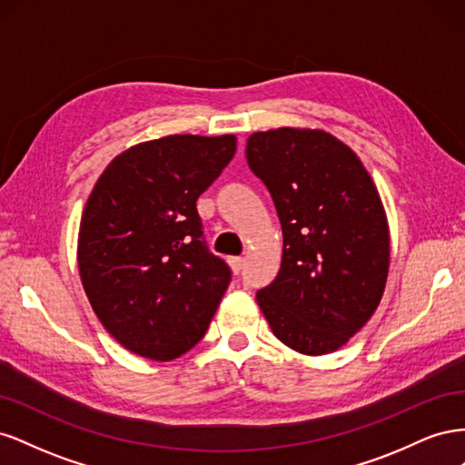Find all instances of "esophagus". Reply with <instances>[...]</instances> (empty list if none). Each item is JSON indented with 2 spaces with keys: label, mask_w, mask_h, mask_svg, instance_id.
Wrapping results in <instances>:
<instances>
[{
  "label": "esophagus",
  "mask_w": 465,
  "mask_h": 465,
  "mask_svg": "<svg viewBox=\"0 0 465 465\" xmlns=\"http://www.w3.org/2000/svg\"><path fill=\"white\" fill-rule=\"evenodd\" d=\"M229 265L234 273H241L244 267V258H229Z\"/></svg>",
  "instance_id": "obj_1"
}]
</instances>
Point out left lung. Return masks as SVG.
Listing matches in <instances>:
<instances>
[{"mask_svg":"<svg viewBox=\"0 0 465 465\" xmlns=\"http://www.w3.org/2000/svg\"><path fill=\"white\" fill-rule=\"evenodd\" d=\"M246 161L270 190L283 258L256 301L281 343L328 355L371 320L386 289L390 227L357 153L311 128L256 132Z\"/></svg>","mask_w":465,"mask_h":465,"instance_id":"obj_1","label":"left lung"}]
</instances>
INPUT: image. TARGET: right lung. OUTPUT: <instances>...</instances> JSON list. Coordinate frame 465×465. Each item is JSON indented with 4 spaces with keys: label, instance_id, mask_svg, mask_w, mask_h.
<instances>
[{
    "label": "right lung",
    "instance_id": "right-lung-1",
    "mask_svg": "<svg viewBox=\"0 0 465 465\" xmlns=\"http://www.w3.org/2000/svg\"><path fill=\"white\" fill-rule=\"evenodd\" d=\"M234 151L232 134L137 143L112 159L83 209V289L104 330L139 357L184 355L231 283L229 265L202 241L195 202Z\"/></svg>",
    "mask_w": 465,
    "mask_h": 465
}]
</instances>
